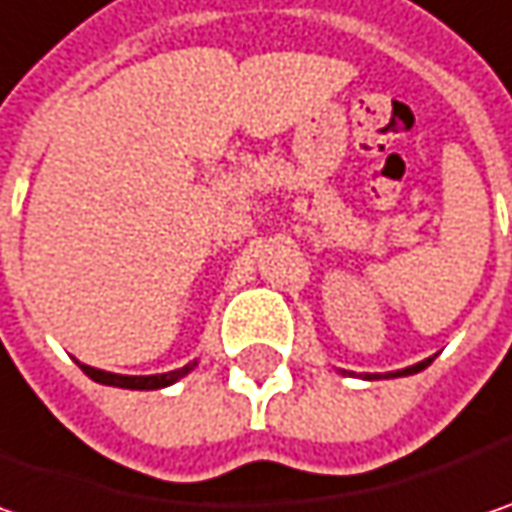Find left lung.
I'll use <instances>...</instances> for the list:
<instances>
[{
  "label": "left lung",
  "mask_w": 512,
  "mask_h": 512,
  "mask_svg": "<svg viewBox=\"0 0 512 512\" xmlns=\"http://www.w3.org/2000/svg\"><path fill=\"white\" fill-rule=\"evenodd\" d=\"M432 359L435 356H429V359H423V362H417V365H408L403 371H391V374H365V379H394V376H411L417 374V371H423V368H429L432 365Z\"/></svg>",
  "instance_id": "1"
}]
</instances>
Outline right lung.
I'll list each match as a JSON object with an SVG mask.
<instances>
[{
	"label": "right lung",
	"mask_w": 512,
	"mask_h": 512,
	"mask_svg": "<svg viewBox=\"0 0 512 512\" xmlns=\"http://www.w3.org/2000/svg\"><path fill=\"white\" fill-rule=\"evenodd\" d=\"M80 365V371L89 376V379H95V382H101V385H112V388H130V391H159V388H167V385H173V382H179L182 376H188L196 368V359L194 362H188L185 368H176V371H167V374H150V376H124V374H109V371H101V368H92V365H83V362H77Z\"/></svg>",
	"instance_id": "add662e5"
}]
</instances>
